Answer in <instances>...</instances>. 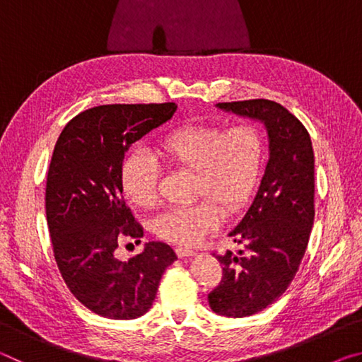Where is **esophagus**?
<instances>
[{
  "instance_id": "34e87169",
  "label": "esophagus",
  "mask_w": 362,
  "mask_h": 362,
  "mask_svg": "<svg viewBox=\"0 0 362 362\" xmlns=\"http://www.w3.org/2000/svg\"><path fill=\"white\" fill-rule=\"evenodd\" d=\"M177 255L180 257V259H183V257H192L196 254V250H193L192 247H177L175 249Z\"/></svg>"
}]
</instances>
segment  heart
Instances as JSON below:
<instances>
[{
	"mask_svg": "<svg viewBox=\"0 0 362 362\" xmlns=\"http://www.w3.org/2000/svg\"><path fill=\"white\" fill-rule=\"evenodd\" d=\"M158 156L170 168L194 174L189 207H175L155 220V233L177 244H194L222 222L226 212H238L247 203L259 180L263 140L254 126L189 124L169 132L158 142ZM121 187L132 204L151 209L159 201V168L146 153L126 158Z\"/></svg>",
	"mask_w": 362,
	"mask_h": 362,
	"instance_id": "b5f03b06",
	"label": "heart"
}]
</instances>
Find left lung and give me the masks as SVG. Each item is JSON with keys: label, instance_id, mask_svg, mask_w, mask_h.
<instances>
[{"label": "left lung", "instance_id": "obj_1", "mask_svg": "<svg viewBox=\"0 0 362 362\" xmlns=\"http://www.w3.org/2000/svg\"><path fill=\"white\" fill-rule=\"evenodd\" d=\"M262 122L268 161L243 217L228 236L247 249L216 255L223 278L209 293L214 313L246 317L278 300L296 276L315 220V153L308 131L283 105L265 99L217 103Z\"/></svg>", "mask_w": 362, "mask_h": 362}]
</instances>
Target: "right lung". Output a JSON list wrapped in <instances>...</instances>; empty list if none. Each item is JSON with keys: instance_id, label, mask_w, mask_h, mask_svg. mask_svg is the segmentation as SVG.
Masks as SVG:
<instances>
[{"instance_id": "right-lung-1", "label": "right lung", "mask_w": 362, "mask_h": 362, "mask_svg": "<svg viewBox=\"0 0 362 362\" xmlns=\"http://www.w3.org/2000/svg\"><path fill=\"white\" fill-rule=\"evenodd\" d=\"M175 103L99 105L64 127L46 183V218L54 257L70 292L108 320H136L151 308L159 281L177 260L170 246L145 243L129 262L115 250L144 230L122 201L121 168L132 144L168 122Z\"/></svg>"}]
</instances>
